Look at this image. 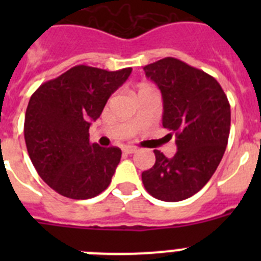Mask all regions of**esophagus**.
<instances>
[{
	"instance_id": "34e87169",
	"label": "esophagus",
	"mask_w": 261,
	"mask_h": 261,
	"mask_svg": "<svg viewBox=\"0 0 261 261\" xmlns=\"http://www.w3.org/2000/svg\"><path fill=\"white\" fill-rule=\"evenodd\" d=\"M123 151L126 154H133L137 151V147H133V146H124L123 147Z\"/></svg>"
}]
</instances>
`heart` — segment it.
<instances>
[{
	"mask_svg": "<svg viewBox=\"0 0 261 261\" xmlns=\"http://www.w3.org/2000/svg\"><path fill=\"white\" fill-rule=\"evenodd\" d=\"M142 89H150V87H149V86H142L140 90H142Z\"/></svg>",
	"mask_w": 261,
	"mask_h": 261,
	"instance_id": "heart-1",
	"label": "heart"
}]
</instances>
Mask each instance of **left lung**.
I'll return each mask as SVG.
<instances>
[{
    "instance_id": "left-lung-1",
    "label": "left lung",
    "mask_w": 261,
    "mask_h": 261,
    "mask_svg": "<svg viewBox=\"0 0 261 261\" xmlns=\"http://www.w3.org/2000/svg\"><path fill=\"white\" fill-rule=\"evenodd\" d=\"M144 70L161 90L162 124L175 135L177 151L167 158L154 150L155 163L142 172V183L155 199L181 201L199 192L220 165L230 133L229 100L212 75L174 57Z\"/></svg>"
}]
</instances>
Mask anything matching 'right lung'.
<instances>
[{
    "instance_id": "obj_1",
    "label": "right lung",
    "mask_w": 261,
    "mask_h": 261,
    "mask_svg": "<svg viewBox=\"0 0 261 261\" xmlns=\"http://www.w3.org/2000/svg\"><path fill=\"white\" fill-rule=\"evenodd\" d=\"M130 73L77 65L32 94L24 116L27 151L39 176L60 195L86 200L110 186L121 150L90 144L89 128Z\"/></svg>"
}]
</instances>
